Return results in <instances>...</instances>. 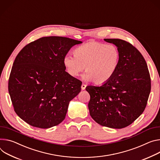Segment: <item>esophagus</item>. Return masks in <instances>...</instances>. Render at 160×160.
<instances>
[{
	"label": "esophagus",
	"mask_w": 160,
	"mask_h": 160,
	"mask_svg": "<svg viewBox=\"0 0 160 160\" xmlns=\"http://www.w3.org/2000/svg\"><path fill=\"white\" fill-rule=\"evenodd\" d=\"M85 88H86V85H85V84H82V85L81 88H82V90H84V89H85Z\"/></svg>",
	"instance_id": "34e87169"
}]
</instances>
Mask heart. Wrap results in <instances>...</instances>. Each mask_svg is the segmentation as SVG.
<instances>
[{
    "label": "heart",
    "instance_id": "heart-1",
    "mask_svg": "<svg viewBox=\"0 0 160 160\" xmlns=\"http://www.w3.org/2000/svg\"><path fill=\"white\" fill-rule=\"evenodd\" d=\"M74 56L66 55L63 62L68 73L77 77L84 69L83 78L97 85L108 82L115 74L120 61L119 49L113 45L90 41L77 47Z\"/></svg>",
    "mask_w": 160,
    "mask_h": 160
}]
</instances>
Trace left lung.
I'll use <instances>...</instances> for the list:
<instances>
[{
  "label": "left lung",
  "mask_w": 160,
  "mask_h": 160,
  "mask_svg": "<svg viewBox=\"0 0 160 160\" xmlns=\"http://www.w3.org/2000/svg\"><path fill=\"white\" fill-rule=\"evenodd\" d=\"M117 46L120 61L113 76L100 87L88 85V107L99 124L121 129L132 124L146 107L151 89L149 71L141 53L130 42L104 39Z\"/></svg>",
  "instance_id": "left-lung-1"
}]
</instances>
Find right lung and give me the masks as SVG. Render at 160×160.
<instances>
[{"mask_svg":"<svg viewBox=\"0 0 160 160\" xmlns=\"http://www.w3.org/2000/svg\"><path fill=\"white\" fill-rule=\"evenodd\" d=\"M82 41L60 36L42 37L18 53L8 80L14 112L32 126L49 128L65 119L69 101L82 82L65 69L63 59Z\"/></svg>","mask_w":160,"mask_h":160,"instance_id":"add662e5","label":"right lung"}]
</instances>
